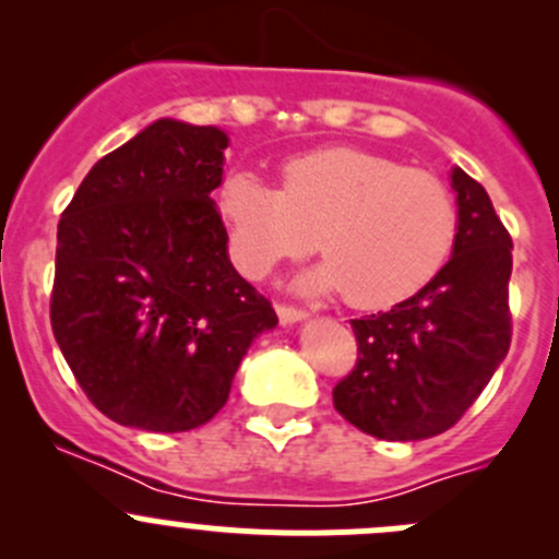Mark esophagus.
<instances>
[{"label":"esophagus","instance_id":"esophagus-1","mask_svg":"<svg viewBox=\"0 0 559 559\" xmlns=\"http://www.w3.org/2000/svg\"><path fill=\"white\" fill-rule=\"evenodd\" d=\"M275 311H278L281 321H284V324H292V321H302L308 316L306 308L289 306V302H278V306H275Z\"/></svg>","mask_w":559,"mask_h":559}]
</instances>
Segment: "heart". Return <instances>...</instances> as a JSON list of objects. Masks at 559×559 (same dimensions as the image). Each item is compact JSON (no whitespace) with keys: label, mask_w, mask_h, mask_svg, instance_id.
Instances as JSON below:
<instances>
[{"label":"heart","mask_w":559,"mask_h":559,"mask_svg":"<svg viewBox=\"0 0 559 559\" xmlns=\"http://www.w3.org/2000/svg\"><path fill=\"white\" fill-rule=\"evenodd\" d=\"M222 213L246 275L316 248L324 267L311 284L341 292L357 311L419 295L454 253L460 207L441 175L362 148H321L286 162L281 189L251 173L229 175Z\"/></svg>","instance_id":"1"}]
</instances>
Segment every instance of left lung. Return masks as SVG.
Listing matches in <instances>:
<instances>
[{
	"label": "left lung",
	"instance_id": "left-lung-1",
	"mask_svg": "<svg viewBox=\"0 0 559 559\" xmlns=\"http://www.w3.org/2000/svg\"><path fill=\"white\" fill-rule=\"evenodd\" d=\"M460 235L447 267L386 313L352 321L357 365L337 414L381 441H421L462 419L511 346V235L478 180L454 167Z\"/></svg>",
	"mask_w": 559,
	"mask_h": 559
}]
</instances>
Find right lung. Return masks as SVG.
<instances>
[{"mask_svg": "<svg viewBox=\"0 0 559 559\" xmlns=\"http://www.w3.org/2000/svg\"><path fill=\"white\" fill-rule=\"evenodd\" d=\"M227 134L162 121L88 170L56 233L50 326L107 419L183 432L224 408L273 306L233 267L213 189Z\"/></svg>", "mask_w": 559, "mask_h": 559, "instance_id": "add662e5", "label": "right lung"}]
</instances>
